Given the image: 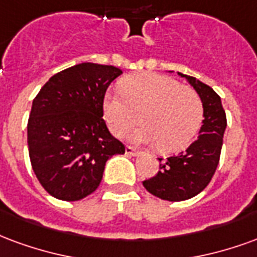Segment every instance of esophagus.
I'll return each instance as SVG.
<instances>
[{
	"label": "esophagus",
	"mask_w": 257,
	"mask_h": 257,
	"mask_svg": "<svg viewBox=\"0 0 257 257\" xmlns=\"http://www.w3.org/2000/svg\"><path fill=\"white\" fill-rule=\"evenodd\" d=\"M124 151H126V155H128V156H136L137 153H138V152H137L133 147H126Z\"/></svg>",
	"instance_id": "obj_1"
}]
</instances>
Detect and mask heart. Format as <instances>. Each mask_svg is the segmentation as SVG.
<instances>
[{
  "label": "heart",
  "mask_w": 257,
  "mask_h": 257,
  "mask_svg": "<svg viewBox=\"0 0 257 257\" xmlns=\"http://www.w3.org/2000/svg\"><path fill=\"white\" fill-rule=\"evenodd\" d=\"M102 112L109 130L117 137L136 124L140 113L142 126L127 134V140L157 145L166 153L188 147L204 119L200 95L157 72H140L121 79L120 91L108 90L104 95Z\"/></svg>",
  "instance_id": "heart-1"
}]
</instances>
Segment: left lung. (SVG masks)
I'll return each mask as SVG.
<instances>
[{"instance_id":"1","label":"left lung","mask_w":257,"mask_h":257,"mask_svg":"<svg viewBox=\"0 0 257 257\" xmlns=\"http://www.w3.org/2000/svg\"><path fill=\"white\" fill-rule=\"evenodd\" d=\"M196 90L203 101L204 120L196 141L177 156L159 159L160 171L151 179L144 181V186L153 196L167 201H182L203 192L218 167L223 134L227 126L222 100L212 87L178 72Z\"/></svg>"}]
</instances>
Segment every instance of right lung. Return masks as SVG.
<instances>
[{
  "mask_svg": "<svg viewBox=\"0 0 257 257\" xmlns=\"http://www.w3.org/2000/svg\"><path fill=\"white\" fill-rule=\"evenodd\" d=\"M113 65L80 63L53 75L34 98L27 144L31 166L50 196L78 201L98 188L105 163L123 155L102 119V100L121 75Z\"/></svg>",
  "mask_w": 257,
  "mask_h": 257,
  "instance_id": "right-lung-1",
  "label": "right lung"
}]
</instances>
